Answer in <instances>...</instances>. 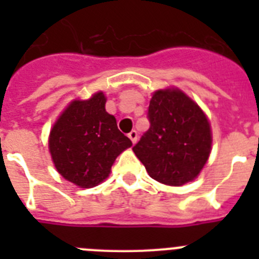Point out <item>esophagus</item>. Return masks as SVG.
Masks as SVG:
<instances>
[{"label":"esophagus","instance_id":"obj_1","mask_svg":"<svg viewBox=\"0 0 259 259\" xmlns=\"http://www.w3.org/2000/svg\"><path fill=\"white\" fill-rule=\"evenodd\" d=\"M128 137L131 139L132 143L136 144V141H137V132L136 131H131V132H130V134H128Z\"/></svg>","mask_w":259,"mask_h":259}]
</instances>
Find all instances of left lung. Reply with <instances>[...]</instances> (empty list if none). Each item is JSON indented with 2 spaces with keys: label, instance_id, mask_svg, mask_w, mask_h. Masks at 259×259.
<instances>
[{
  "label": "left lung",
  "instance_id": "left-lung-1",
  "mask_svg": "<svg viewBox=\"0 0 259 259\" xmlns=\"http://www.w3.org/2000/svg\"><path fill=\"white\" fill-rule=\"evenodd\" d=\"M150 127L132 148L153 179L167 185L193 180L211 150L202 110L179 89L158 91L148 109Z\"/></svg>",
  "mask_w": 259,
  "mask_h": 259
}]
</instances>
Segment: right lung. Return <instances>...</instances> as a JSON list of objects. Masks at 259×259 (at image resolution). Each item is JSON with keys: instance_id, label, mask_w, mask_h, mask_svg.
Here are the masks:
<instances>
[{"instance_id": "add662e5", "label": "right lung", "mask_w": 259, "mask_h": 259, "mask_svg": "<svg viewBox=\"0 0 259 259\" xmlns=\"http://www.w3.org/2000/svg\"><path fill=\"white\" fill-rule=\"evenodd\" d=\"M106 98L98 92L87 101L68 105L53 127L49 150L56 168L81 188L104 182L115 158L132 145L105 110Z\"/></svg>"}]
</instances>
